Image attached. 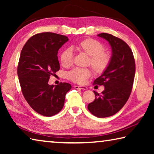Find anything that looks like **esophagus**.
<instances>
[{
	"label": "esophagus",
	"instance_id": "1",
	"mask_svg": "<svg viewBox=\"0 0 154 154\" xmlns=\"http://www.w3.org/2000/svg\"><path fill=\"white\" fill-rule=\"evenodd\" d=\"M74 88L75 89H82V90H88V88L86 86H79V85H75Z\"/></svg>",
	"mask_w": 154,
	"mask_h": 154
}]
</instances>
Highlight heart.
Here are the masks:
<instances>
[{
    "label": "heart",
    "mask_w": 154,
    "mask_h": 154,
    "mask_svg": "<svg viewBox=\"0 0 154 154\" xmlns=\"http://www.w3.org/2000/svg\"><path fill=\"white\" fill-rule=\"evenodd\" d=\"M79 51L90 56L89 64L96 73L101 74L107 69L111 61V57L104 52L105 47L98 41L93 38H86L77 44ZM62 64L65 67L71 66L73 60V51L70 48L62 51L60 56ZM91 76L89 69H74L67 73V78L71 82L82 84Z\"/></svg>",
    "instance_id": "obj_1"
}]
</instances>
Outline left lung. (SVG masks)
<instances>
[{"instance_id":"obj_1","label":"left lung","mask_w":154,"mask_h":154,"mask_svg":"<svg viewBox=\"0 0 154 154\" xmlns=\"http://www.w3.org/2000/svg\"><path fill=\"white\" fill-rule=\"evenodd\" d=\"M111 45L112 55L109 66L94 84L104 85L100 94H95V100L88 106L97 118H106L118 113L128 100L135 75V62L130 47L123 40L110 34L100 33Z\"/></svg>"}]
</instances>
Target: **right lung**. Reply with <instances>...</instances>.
I'll return each mask as SVG.
<instances>
[{
    "label": "right lung",
    "mask_w": 154,
    "mask_h": 154,
    "mask_svg": "<svg viewBox=\"0 0 154 154\" xmlns=\"http://www.w3.org/2000/svg\"><path fill=\"white\" fill-rule=\"evenodd\" d=\"M69 41L67 36L52 32L32 36L23 47L17 66L21 89L33 110L51 117L63 108L65 96L71 89L68 83L49 85L51 75L59 71V49Z\"/></svg>",
    "instance_id": "1"
}]
</instances>
